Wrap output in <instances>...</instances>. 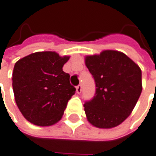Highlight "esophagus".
Segmentation results:
<instances>
[{"label":"esophagus","mask_w":156,"mask_h":156,"mask_svg":"<svg viewBox=\"0 0 156 156\" xmlns=\"http://www.w3.org/2000/svg\"><path fill=\"white\" fill-rule=\"evenodd\" d=\"M76 91H77V92H78V93H80V92H81V91H82V85H78V86L76 87Z\"/></svg>","instance_id":"esophagus-1"}]
</instances>
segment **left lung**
<instances>
[{
  "instance_id": "obj_1",
  "label": "left lung",
  "mask_w": 156,
  "mask_h": 156,
  "mask_svg": "<svg viewBox=\"0 0 156 156\" xmlns=\"http://www.w3.org/2000/svg\"><path fill=\"white\" fill-rule=\"evenodd\" d=\"M85 61L96 84L95 96L84 105L87 120L98 128L117 126L131 114L139 99L141 70L117 51L86 56Z\"/></svg>"
}]
</instances>
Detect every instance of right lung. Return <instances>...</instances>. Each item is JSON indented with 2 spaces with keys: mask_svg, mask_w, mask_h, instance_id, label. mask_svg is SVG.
<instances>
[{
  "mask_svg": "<svg viewBox=\"0 0 156 156\" xmlns=\"http://www.w3.org/2000/svg\"><path fill=\"white\" fill-rule=\"evenodd\" d=\"M69 56L55 51L35 52L18 60L12 74L17 106L28 121L40 126L58 122L76 88L63 71Z\"/></svg>",
  "mask_w": 156,
  "mask_h": 156,
  "instance_id": "add662e5",
  "label": "right lung"
}]
</instances>
